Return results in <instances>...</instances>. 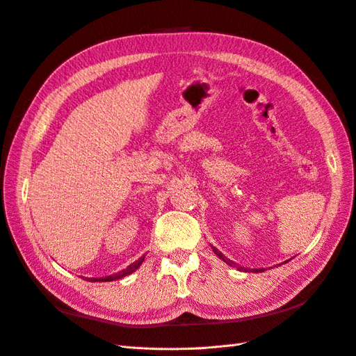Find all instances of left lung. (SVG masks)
I'll return each mask as SVG.
<instances>
[{
  "instance_id": "left-lung-1",
  "label": "left lung",
  "mask_w": 356,
  "mask_h": 356,
  "mask_svg": "<svg viewBox=\"0 0 356 356\" xmlns=\"http://www.w3.org/2000/svg\"><path fill=\"white\" fill-rule=\"evenodd\" d=\"M212 250H213V252H215V254H217V255H218V257L221 258V260H224V261H225V263H227V264H230V266H232V264H234L233 261L227 260V258H225V257H224V255H222V254H221V252H220V251L217 250V248H213V246H212ZM254 272H263V270H261V268H260V270H257V268H255V270H254Z\"/></svg>"
}]
</instances>
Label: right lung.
<instances>
[{"mask_svg": "<svg viewBox=\"0 0 356 356\" xmlns=\"http://www.w3.org/2000/svg\"><path fill=\"white\" fill-rule=\"evenodd\" d=\"M144 258H145V255H143L141 258H138V260H136L135 263H132L131 266H127V267L124 268V270H120V272L115 273V275L105 276V277H90V279H88V281H90V282H110V281H115V279H120V277H123V276H127V275H131L132 272H135L136 268L143 264Z\"/></svg>", "mask_w": 356, "mask_h": 356, "instance_id": "add662e5", "label": "right lung"}]
</instances>
